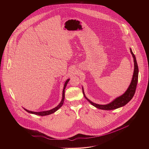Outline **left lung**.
<instances>
[{"label":"left lung","mask_w":149,"mask_h":149,"mask_svg":"<svg viewBox=\"0 0 149 149\" xmlns=\"http://www.w3.org/2000/svg\"><path fill=\"white\" fill-rule=\"evenodd\" d=\"M130 51L131 54L132 55V56L134 57V74H133V77L132 81L131 82V84L129 86L126 92L123 95H122L120 97L117 98L116 99H114L113 101H112L111 103L106 104V105H100V104H97L95 103H93L90 100L88 99L85 97L83 88V93L84 94V96L86 99L88 100V101L92 104L93 106L97 108H99L100 109H103V110H112V109H115L118 108H120L121 107L125 106L126 104L132 99L133 98L134 94H135L136 86H137V84L138 81V75H139V68L137 63L136 61V57L134 53L132 52V50L130 49Z\"/></svg>","instance_id":"8db88e82"}]
</instances>
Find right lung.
<instances>
[{
    "instance_id": "1",
    "label": "right lung",
    "mask_w": 149,
    "mask_h": 149,
    "mask_svg": "<svg viewBox=\"0 0 149 149\" xmlns=\"http://www.w3.org/2000/svg\"><path fill=\"white\" fill-rule=\"evenodd\" d=\"M69 80H70V79H68V80L66 81L65 83V85H64V89H63V99H62L61 102H60V104H58L56 107H55V108H54V109H51L50 111H43V112H32V111H28V110H27V109H24V110H25V111H26L27 112L30 113L34 114H36V115H38V116H43L49 115V114L53 113H54L55 112H56V111H57V110H58V109L61 107L63 106V103H64V99H65V88H66V85H67L68 83L69 82Z\"/></svg>"
}]
</instances>
